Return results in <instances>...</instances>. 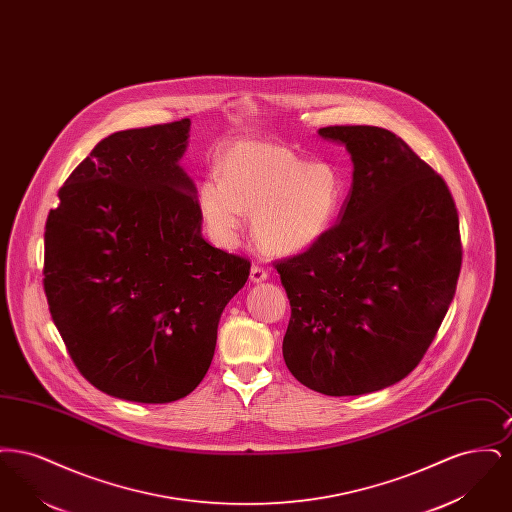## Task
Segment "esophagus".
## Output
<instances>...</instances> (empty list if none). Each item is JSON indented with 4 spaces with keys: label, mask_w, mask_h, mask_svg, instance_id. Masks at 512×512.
I'll return each mask as SVG.
<instances>
[{
    "label": "esophagus",
    "mask_w": 512,
    "mask_h": 512,
    "mask_svg": "<svg viewBox=\"0 0 512 512\" xmlns=\"http://www.w3.org/2000/svg\"><path fill=\"white\" fill-rule=\"evenodd\" d=\"M268 278V272L263 267H259V265H253L251 267V272H249V280L251 282H255V284H259V282H265Z\"/></svg>",
    "instance_id": "obj_1"
}]
</instances>
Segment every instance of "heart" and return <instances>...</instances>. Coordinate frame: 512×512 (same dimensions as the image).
<instances>
[{
	"label": "heart",
	"mask_w": 512,
	"mask_h": 512,
	"mask_svg": "<svg viewBox=\"0 0 512 512\" xmlns=\"http://www.w3.org/2000/svg\"><path fill=\"white\" fill-rule=\"evenodd\" d=\"M345 195V176L334 163H307L268 142H240L222 155L219 178L201 184L199 211L224 244L238 236L245 213L263 251L293 255L332 228Z\"/></svg>",
	"instance_id": "b5f03b06"
}]
</instances>
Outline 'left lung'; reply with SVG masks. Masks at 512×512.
<instances>
[{
	"label": "left lung",
	"instance_id": "1",
	"mask_svg": "<svg viewBox=\"0 0 512 512\" xmlns=\"http://www.w3.org/2000/svg\"><path fill=\"white\" fill-rule=\"evenodd\" d=\"M353 184L338 222L307 251L276 261L292 317L286 366L324 395L403 380L436 338L461 272L459 215L447 184L380 126H326Z\"/></svg>",
	"mask_w": 512,
	"mask_h": 512
}]
</instances>
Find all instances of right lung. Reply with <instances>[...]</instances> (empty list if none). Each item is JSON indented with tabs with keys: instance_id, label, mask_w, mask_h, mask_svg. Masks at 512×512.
<instances>
[{
	"instance_id": "right-lung-1",
	"label": "right lung",
	"mask_w": 512,
	"mask_h": 512,
	"mask_svg": "<svg viewBox=\"0 0 512 512\" xmlns=\"http://www.w3.org/2000/svg\"><path fill=\"white\" fill-rule=\"evenodd\" d=\"M190 119L101 140L59 190L44 234L49 313L80 374L136 403L186 397L207 374L249 261L201 236L178 165Z\"/></svg>"
}]
</instances>
